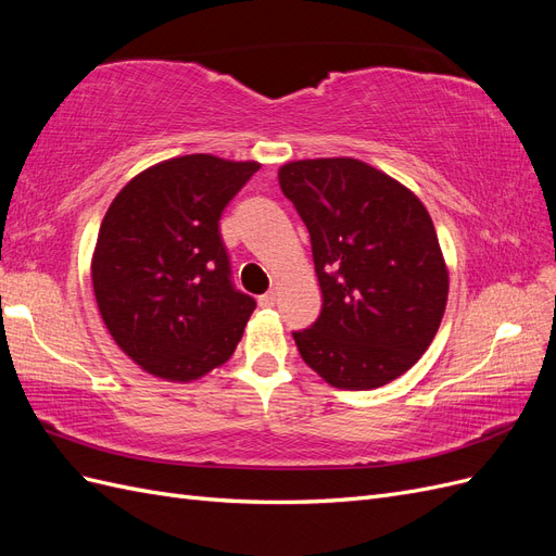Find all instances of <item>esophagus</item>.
Returning <instances> with one entry per match:
<instances>
[{"instance_id":"obj_1","label":"esophagus","mask_w":556,"mask_h":556,"mask_svg":"<svg viewBox=\"0 0 556 556\" xmlns=\"http://www.w3.org/2000/svg\"><path fill=\"white\" fill-rule=\"evenodd\" d=\"M274 304H276V292H266V294L260 296V306L268 308V306H274Z\"/></svg>"}]
</instances>
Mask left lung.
Listing matches in <instances>:
<instances>
[{"instance_id":"left-lung-1","label":"left lung","mask_w":556,"mask_h":556,"mask_svg":"<svg viewBox=\"0 0 556 556\" xmlns=\"http://www.w3.org/2000/svg\"><path fill=\"white\" fill-rule=\"evenodd\" d=\"M311 233L323 311L292 331L299 355L339 390H376L425 355L447 304L431 217L408 188L352 157L280 166Z\"/></svg>"}]
</instances>
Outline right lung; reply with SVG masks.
<instances>
[{
    "label": "right lung",
    "mask_w": 556,
    "mask_h": 556,
    "mask_svg": "<svg viewBox=\"0 0 556 556\" xmlns=\"http://www.w3.org/2000/svg\"><path fill=\"white\" fill-rule=\"evenodd\" d=\"M257 169L174 157L131 178L109 206L92 288L113 341L148 374L190 382L237 350L257 304L233 288L220 217Z\"/></svg>",
    "instance_id": "right-lung-1"
}]
</instances>
